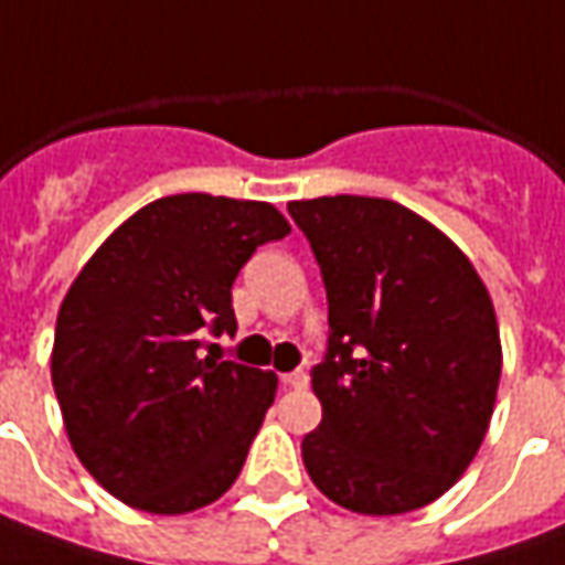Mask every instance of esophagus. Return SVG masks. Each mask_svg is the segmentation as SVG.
<instances>
[{
    "instance_id": "obj_1",
    "label": "esophagus",
    "mask_w": 565,
    "mask_h": 565,
    "mask_svg": "<svg viewBox=\"0 0 565 565\" xmlns=\"http://www.w3.org/2000/svg\"><path fill=\"white\" fill-rule=\"evenodd\" d=\"M284 384H290V387H306V384H309V375H306L302 369H294V372L284 375Z\"/></svg>"
}]
</instances>
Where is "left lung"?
<instances>
[{"label":"left lung","instance_id":"obj_1","mask_svg":"<svg viewBox=\"0 0 565 565\" xmlns=\"http://www.w3.org/2000/svg\"><path fill=\"white\" fill-rule=\"evenodd\" d=\"M321 268V422L302 462L343 510L397 515L457 484L494 413L500 331L472 263L435 224L375 196L287 203Z\"/></svg>","mask_w":565,"mask_h":565}]
</instances>
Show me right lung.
<instances>
[{"mask_svg":"<svg viewBox=\"0 0 565 565\" xmlns=\"http://www.w3.org/2000/svg\"><path fill=\"white\" fill-rule=\"evenodd\" d=\"M290 224L268 203L162 196L93 253L62 300L52 387L77 459L134 510H200L237 481L278 379L212 353L231 287Z\"/></svg>","mask_w":565,"mask_h":565,"instance_id":"add662e5","label":"right lung"}]
</instances>
